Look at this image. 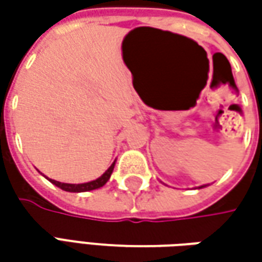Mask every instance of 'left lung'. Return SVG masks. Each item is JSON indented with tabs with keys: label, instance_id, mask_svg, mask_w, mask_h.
I'll return each instance as SVG.
<instances>
[{
	"label": "left lung",
	"instance_id": "obj_1",
	"mask_svg": "<svg viewBox=\"0 0 262 262\" xmlns=\"http://www.w3.org/2000/svg\"><path fill=\"white\" fill-rule=\"evenodd\" d=\"M204 186H206V185H203V186H198V188H204Z\"/></svg>",
	"mask_w": 262,
	"mask_h": 262
}]
</instances>
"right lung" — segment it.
Here are the masks:
<instances>
[{
	"label": "right lung",
	"instance_id": "obj_1",
	"mask_svg": "<svg viewBox=\"0 0 262 262\" xmlns=\"http://www.w3.org/2000/svg\"><path fill=\"white\" fill-rule=\"evenodd\" d=\"M115 162L107 167V170H106L103 175L99 176L95 181L84 182V184H64V182H59V181H55V179H49V178H48V179H49L55 186L64 189V191H68V192H87V191H93V189H97V188H102V186L105 185L106 182L109 181V178H111L112 172H114V167H115Z\"/></svg>",
	"mask_w": 262,
	"mask_h": 262
}]
</instances>
